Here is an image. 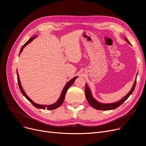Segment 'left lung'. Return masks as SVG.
Instances as JSON below:
<instances>
[{"label":"left lung","instance_id":"obj_1","mask_svg":"<svg viewBox=\"0 0 146 146\" xmlns=\"http://www.w3.org/2000/svg\"><path fill=\"white\" fill-rule=\"evenodd\" d=\"M125 40L127 41V42L131 45L130 42L128 41V40L125 38ZM138 74V73H137ZM137 78V77H136ZM136 79L134 82V83L133 85V88H131V90H130L129 92L128 93V94L124 96L123 98L121 99L120 101L114 102V103H111V104H102L99 102L98 101H97L96 99L93 97L92 95L91 91L89 89V88L88 86V84L86 83V88H85V96L86 98V99L88 102H89V104L93 107L94 108L96 109V110H103V111H108V110H114L116 109L117 108H118V106H119L121 104H122L124 103V102H125L127 99L128 98V97L132 94V93L133 92V91L135 89V85H136Z\"/></svg>","mask_w":146,"mask_h":146}]
</instances>
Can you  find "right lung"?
Instances as JSON below:
<instances>
[{"mask_svg":"<svg viewBox=\"0 0 146 146\" xmlns=\"http://www.w3.org/2000/svg\"><path fill=\"white\" fill-rule=\"evenodd\" d=\"M36 38V36H34L32 38H31L24 45H22V47H21V50H20V52L19 54L21 53V52L22 51L23 49H24V48L25 47V46L28 44L29 42H31L34 38ZM17 79H18V86H19V89L21 92V93L22 94V95H24L28 100L35 107H36V108H39V109H42V110H45V109H47L48 110H55L57 108H58V107H60L61 104H63L64 100V98H65V96H66V92L68 90V89L70 88L74 82V80H76V79L78 78V76H76V77H74V78H73L72 79H71L70 81H68L67 84L66 85V86L64 87V89H63L62 92H61V95L59 98V99L57 100V101L56 102H55L54 104H53L52 105H40V104H37L36 103H35L34 102H33V101H32L31 99L25 93L24 90H23L22 88V86H21V82H20V80H19V74L18 73V72H17Z\"/></svg>","mask_w":146,"mask_h":146,"instance_id":"1","label":"right lung"}]
</instances>
